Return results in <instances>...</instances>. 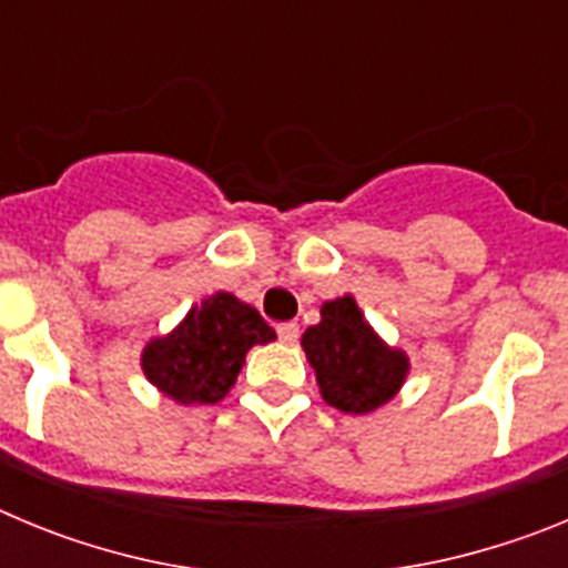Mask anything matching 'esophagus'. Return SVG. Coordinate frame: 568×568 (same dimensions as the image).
I'll return each instance as SVG.
<instances>
[{"mask_svg":"<svg viewBox=\"0 0 568 568\" xmlns=\"http://www.w3.org/2000/svg\"><path fill=\"white\" fill-rule=\"evenodd\" d=\"M298 324H295V321H290V324H281L278 327V338L284 341V344H295V341H298Z\"/></svg>","mask_w":568,"mask_h":568,"instance_id":"34e87169","label":"esophagus"}]
</instances>
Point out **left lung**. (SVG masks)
I'll return each mask as SVG.
<instances>
[{"label": "left lung", "instance_id": "left-lung-1", "mask_svg": "<svg viewBox=\"0 0 568 568\" xmlns=\"http://www.w3.org/2000/svg\"><path fill=\"white\" fill-rule=\"evenodd\" d=\"M321 398L341 413L366 415L395 398L409 375L404 349L389 346L353 295L324 301L321 321L301 335Z\"/></svg>", "mask_w": 568, "mask_h": 568}]
</instances>
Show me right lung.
<instances>
[{
  "mask_svg": "<svg viewBox=\"0 0 568 568\" xmlns=\"http://www.w3.org/2000/svg\"><path fill=\"white\" fill-rule=\"evenodd\" d=\"M275 329L258 310L233 293L207 295L193 304L168 335L142 349V373L175 404H219L239 378L255 344H270Z\"/></svg>",
  "mask_w": 568,
  "mask_h": 568,
  "instance_id": "add662e5",
  "label": "right lung"
}]
</instances>
